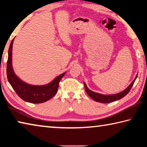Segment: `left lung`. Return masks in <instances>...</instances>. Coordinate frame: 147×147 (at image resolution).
<instances>
[{"label":"left lung","instance_id":"left-lung-1","mask_svg":"<svg viewBox=\"0 0 147 147\" xmlns=\"http://www.w3.org/2000/svg\"><path fill=\"white\" fill-rule=\"evenodd\" d=\"M137 77H138V75L136 76V78L134 79V80L132 81V83L126 88V89L123 91H122L121 92L115 94H110V95L101 94L94 92H93V91L90 90L89 88L87 87V86H86V85L85 83H84V85H85V88L86 93H87V94L92 99L96 101V102H100V103H111V102H115V101L119 100L123 97H124V96L129 92V90H131V88L134 85L135 81H136Z\"/></svg>","mask_w":147,"mask_h":147}]
</instances>
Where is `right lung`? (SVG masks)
<instances>
[{
  "label": "right lung",
  "instance_id": "obj_1",
  "mask_svg": "<svg viewBox=\"0 0 147 147\" xmlns=\"http://www.w3.org/2000/svg\"><path fill=\"white\" fill-rule=\"evenodd\" d=\"M14 38L11 41L8 50L6 73L8 82L21 99L27 102L40 103L47 102L56 94L60 81L66 72L55 78L51 83L45 85H32L21 80L17 76L12 67V46Z\"/></svg>",
  "mask_w": 147,
  "mask_h": 147
}]
</instances>
